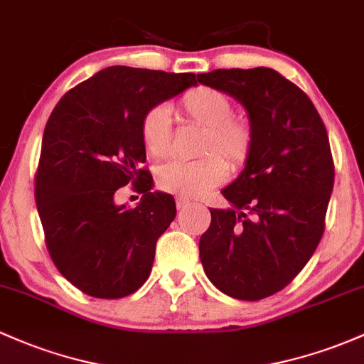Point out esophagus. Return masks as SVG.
I'll return each mask as SVG.
<instances>
[{
	"instance_id": "34e87169",
	"label": "esophagus",
	"mask_w": 364,
	"mask_h": 364,
	"mask_svg": "<svg viewBox=\"0 0 364 364\" xmlns=\"http://www.w3.org/2000/svg\"><path fill=\"white\" fill-rule=\"evenodd\" d=\"M188 205H190V200H188V198H183V197H178V198H176V207H178L179 210H181V209H186V207H188Z\"/></svg>"
}]
</instances>
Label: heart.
<instances>
[{
	"label": "heart",
	"instance_id": "1",
	"mask_svg": "<svg viewBox=\"0 0 364 364\" xmlns=\"http://www.w3.org/2000/svg\"><path fill=\"white\" fill-rule=\"evenodd\" d=\"M181 121L203 127L198 161H171L157 169L159 188L179 197H202L228 178V166L238 169L249 159L254 145V131L243 117H233V103L223 91L198 86L188 90L176 103ZM141 141L146 154L164 159L173 150V131L166 109L155 107L141 122ZM221 154L227 161L218 157Z\"/></svg>",
	"mask_w": 364,
	"mask_h": 364
}]
</instances>
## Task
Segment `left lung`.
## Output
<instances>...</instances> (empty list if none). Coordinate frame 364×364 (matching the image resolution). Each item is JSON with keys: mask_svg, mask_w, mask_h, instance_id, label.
I'll return each instance as SVG.
<instances>
[{"mask_svg": "<svg viewBox=\"0 0 364 364\" xmlns=\"http://www.w3.org/2000/svg\"><path fill=\"white\" fill-rule=\"evenodd\" d=\"M198 82L247 110L254 145L245 167L221 190L226 209H210L200 261L215 289L261 301L285 289L316 250L333 190L325 124L309 97L267 67L218 69Z\"/></svg>", "mask_w": 364, "mask_h": 364, "instance_id": "obj_1", "label": "left lung"}]
</instances>
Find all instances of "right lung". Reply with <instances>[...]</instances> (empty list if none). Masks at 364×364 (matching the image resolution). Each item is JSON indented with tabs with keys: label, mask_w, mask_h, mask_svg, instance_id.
I'll list each match as a JSON object with an SVG mask.
<instances>
[{
	"label": "right lung",
	"mask_w": 364,
	"mask_h": 364,
	"mask_svg": "<svg viewBox=\"0 0 364 364\" xmlns=\"http://www.w3.org/2000/svg\"><path fill=\"white\" fill-rule=\"evenodd\" d=\"M197 86L195 74L114 65L72 87L43 134L36 205L55 266L91 297L121 299L150 277L159 237L176 218L173 195L151 191L141 122L159 103ZM134 210L114 203L127 182Z\"/></svg>",
	"instance_id": "obj_1"
}]
</instances>
